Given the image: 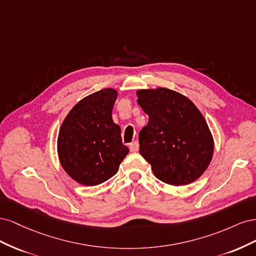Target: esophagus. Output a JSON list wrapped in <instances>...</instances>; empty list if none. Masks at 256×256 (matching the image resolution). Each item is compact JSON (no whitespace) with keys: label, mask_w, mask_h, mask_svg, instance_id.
<instances>
[{"label":"esophagus","mask_w":256,"mask_h":256,"mask_svg":"<svg viewBox=\"0 0 256 256\" xmlns=\"http://www.w3.org/2000/svg\"><path fill=\"white\" fill-rule=\"evenodd\" d=\"M129 148L131 152H136L138 150V141H134L132 143H130Z\"/></svg>","instance_id":"obj_1"}]
</instances>
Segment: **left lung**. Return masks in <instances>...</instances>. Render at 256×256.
<instances>
[{
  "label": "left lung",
  "instance_id": "1",
  "mask_svg": "<svg viewBox=\"0 0 256 256\" xmlns=\"http://www.w3.org/2000/svg\"><path fill=\"white\" fill-rule=\"evenodd\" d=\"M138 104L148 115L138 134L140 154L158 180L191 184L210 164L214 140L204 116L190 99L168 88L140 90Z\"/></svg>",
  "mask_w": 256,
  "mask_h": 256
}]
</instances>
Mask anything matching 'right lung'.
Wrapping results in <instances>:
<instances>
[{"label":"right lung","instance_id":"add662e5","mask_svg":"<svg viewBox=\"0 0 256 256\" xmlns=\"http://www.w3.org/2000/svg\"><path fill=\"white\" fill-rule=\"evenodd\" d=\"M116 98L113 88L98 90L76 104L62 124L58 138L60 164L81 184L110 180L129 152L120 126L112 120Z\"/></svg>","mask_w":256,"mask_h":256}]
</instances>
